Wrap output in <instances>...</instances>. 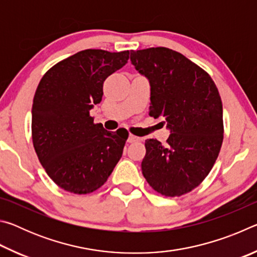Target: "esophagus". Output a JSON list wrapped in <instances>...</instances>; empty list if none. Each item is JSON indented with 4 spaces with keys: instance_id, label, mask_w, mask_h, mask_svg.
<instances>
[{
    "instance_id": "34e87169",
    "label": "esophagus",
    "mask_w": 257,
    "mask_h": 257,
    "mask_svg": "<svg viewBox=\"0 0 257 257\" xmlns=\"http://www.w3.org/2000/svg\"><path fill=\"white\" fill-rule=\"evenodd\" d=\"M139 141H141V138H139V137L134 136V135H129V137H128L129 143H136V142H139Z\"/></svg>"
}]
</instances>
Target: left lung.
Segmentation results:
<instances>
[{"label": "left lung", "mask_w": 257, "mask_h": 257, "mask_svg": "<svg viewBox=\"0 0 257 257\" xmlns=\"http://www.w3.org/2000/svg\"><path fill=\"white\" fill-rule=\"evenodd\" d=\"M135 69L151 86L150 115L170 130L167 144L145 141L142 171L164 196H181L210 173L223 141L222 102L206 71L179 52L151 47L130 52Z\"/></svg>", "instance_id": "8db88e82"}]
</instances>
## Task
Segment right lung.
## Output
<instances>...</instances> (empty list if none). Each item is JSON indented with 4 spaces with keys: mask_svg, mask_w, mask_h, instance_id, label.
Masks as SVG:
<instances>
[{
    "mask_svg": "<svg viewBox=\"0 0 257 257\" xmlns=\"http://www.w3.org/2000/svg\"><path fill=\"white\" fill-rule=\"evenodd\" d=\"M128 59L129 51H80L52 67L38 84L33 144L47 175L64 190L81 195L98 189L122 156L128 134L107 132L89 111L102 101L104 80Z\"/></svg>",
    "mask_w": 257,
    "mask_h": 257,
    "instance_id": "1",
    "label": "right lung"
}]
</instances>
